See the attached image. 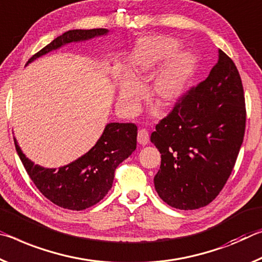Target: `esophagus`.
Masks as SVG:
<instances>
[{
	"label": "esophagus",
	"instance_id": "1",
	"mask_svg": "<svg viewBox=\"0 0 262 262\" xmlns=\"http://www.w3.org/2000/svg\"><path fill=\"white\" fill-rule=\"evenodd\" d=\"M137 140L140 145H147L149 143V135L146 128H140L138 131V137H137Z\"/></svg>",
	"mask_w": 262,
	"mask_h": 262
}]
</instances>
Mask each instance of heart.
<instances>
[{
    "mask_svg": "<svg viewBox=\"0 0 262 262\" xmlns=\"http://www.w3.org/2000/svg\"><path fill=\"white\" fill-rule=\"evenodd\" d=\"M179 42L170 38L153 37L145 41L131 67L130 75L119 81V103L124 108L136 110L144 91L138 83L153 74L161 63L167 61L152 85V100L161 108H169L182 95L187 81L195 68V60L187 53H179Z\"/></svg>",
    "mask_w": 262,
    "mask_h": 262,
    "instance_id": "heart-1",
    "label": "heart"
}]
</instances>
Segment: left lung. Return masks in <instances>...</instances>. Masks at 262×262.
Wrapping results in <instances>:
<instances>
[{
	"label": "left lung",
	"mask_w": 262,
	"mask_h": 262,
	"mask_svg": "<svg viewBox=\"0 0 262 262\" xmlns=\"http://www.w3.org/2000/svg\"><path fill=\"white\" fill-rule=\"evenodd\" d=\"M245 126L242 79L232 59L218 50L208 78L184 93L151 135L161 153L154 177L161 200L180 210L212 202L232 173Z\"/></svg>",
	"instance_id": "1"
}]
</instances>
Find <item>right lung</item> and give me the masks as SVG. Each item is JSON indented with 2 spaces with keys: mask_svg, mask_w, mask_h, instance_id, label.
<instances>
[{
  "mask_svg": "<svg viewBox=\"0 0 262 262\" xmlns=\"http://www.w3.org/2000/svg\"><path fill=\"white\" fill-rule=\"evenodd\" d=\"M106 32V29L71 30L33 54L28 63L68 42L87 40ZM137 135L138 128L134 123H110L91 151L58 169L34 165L20 151L16 139L15 147L30 179L47 200L60 208L80 211L108 194L116 168L137 147Z\"/></svg>",
  "mask_w": 262,
  "mask_h": 262,
  "instance_id": "add662e5",
  "label": "right lung"
}]
</instances>
